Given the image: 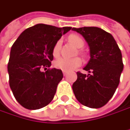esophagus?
I'll list each match as a JSON object with an SVG mask.
<instances>
[{
  "label": "esophagus",
  "instance_id": "34e87169",
  "mask_svg": "<svg viewBox=\"0 0 130 130\" xmlns=\"http://www.w3.org/2000/svg\"><path fill=\"white\" fill-rule=\"evenodd\" d=\"M63 76H67V72H66V71H63Z\"/></svg>",
  "mask_w": 130,
  "mask_h": 130
}]
</instances>
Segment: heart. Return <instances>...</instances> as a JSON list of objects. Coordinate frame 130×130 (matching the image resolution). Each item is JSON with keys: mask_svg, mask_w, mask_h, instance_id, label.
<instances>
[{"mask_svg": "<svg viewBox=\"0 0 130 130\" xmlns=\"http://www.w3.org/2000/svg\"><path fill=\"white\" fill-rule=\"evenodd\" d=\"M69 41L76 47H82L84 45L83 39L78 35H70L69 36ZM60 41H58L54 46L53 48V55L54 57H57L60 54ZM83 63V60L80 57H74V58H65V57H60L54 61V67L59 70L63 71H72L77 67H79Z\"/></svg>", "mask_w": 130, "mask_h": 130, "instance_id": "b5f03b06", "label": "heart"}]
</instances>
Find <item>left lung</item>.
<instances>
[{
    "mask_svg": "<svg viewBox=\"0 0 130 130\" xmlns=\"http://www.w3.org/2000/svg\"><path fill=\"white\" fill-rule=\"evenodd\" d=\"M89 44L90 59L83 68L88 75L77 72L73 91L79 103L99 108L113 95L123 70L121 51L111 34L98 27L73 28Z\"/></svg>",
    "mask_w": 130,
    "mask_h": 130,
    "instance_id": "obj_1",
    "label": "left lung"
}]
</instances>
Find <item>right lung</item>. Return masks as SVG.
<instances>
[{
	"instance_id": "obj_1",
	"label": "right lung",
	"mask_w": 130,
	"mask_h": 130,
	"mask_svg": "<svg viewBox=\"0 0 130 130\" xmlns=\"http://www.w3.org/2000/svg\"><path fill=\"white\" fill-rule=\"evenodd\" d=\"M71 29L36 24L24 30L13 44L7 65L10 87L25 108L40 109L53 100L63 73L56 68L41 70L51 67L54 44Z\"/></svg>"
}]
</instances>
